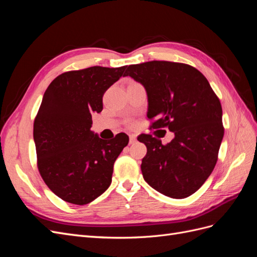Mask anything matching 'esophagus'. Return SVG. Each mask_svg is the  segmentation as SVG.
Wrapping results in <instances>:
<instances>
[{"label": "esophagus", "mask_w": 257, "mask_h": 257, "mask_svg": "<svg viewBox=\"0 0 257 257\" xmlns=\"http://www.w3.org/2000/svg\"><path fill=\"white\" fill-rule=\"evenodd\" d=\"M136 142V135L132 134L130 135V144H134Z\"/></svg>", "instance_id": "obj_1"}]
</instances>
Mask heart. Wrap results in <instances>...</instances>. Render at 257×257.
Segmentation results:
<instances>
[{
	"mask_svg": "<svg viewBox=\"0 0 257 257\" xmlns=\"http://www.w3.org/2000/svg\"><path fill=\"white\" fill-rule=\"evenodd\" d=\"M131 125H133V123H131Z\"/></svg>",
	"mask_w": 257,
	"mask_h": 257,
	"instance_id": "obj_1",
	"label": "heart"
}]
</instances>
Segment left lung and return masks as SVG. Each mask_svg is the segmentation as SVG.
<instances>
[{
    "instance_id": "1",
    "label": "left lung",
    "mask_w": 257,
    "mask_h": 257,
    "mask_svg": "<svg viewBox=\"0 0 257 257\" xmlns=\"http://www.w3.org/2000/svg\"><path fill=\"white\" fill-rule=\"evenodd\" d=\"M124 76L141 82L147 92L150 127H168L175 138L162 145L142 134L147 147L142 162L146 182L172 198L195 193L211 175L224 136L222 106L206 77L184 63L150 61L128 65Z\"/></svg>"
}]
</instances>
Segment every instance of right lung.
Listing matches in <instances>:
<instances>
[{
  "instance_id": "1",
  "label": "right lung",
  "mask_w": 257,
  "mask_h": 257,
  "mask_svg": "<svg viewBox=\"0 0 257 257\" xmlns=\"http://www.w3.org/2000/svg\"><path fill=\"white\" fill-rule=\"evenodd\" d=\"M126 66H92L59 75L49 84L34 120L37 167L58 197L87 205L109 188L113 164L128 144L126 134L105 142L91 131L92 113Z\"/></svg>"
}]
</instances>
